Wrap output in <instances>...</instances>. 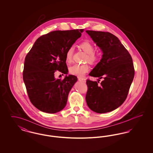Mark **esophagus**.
Masks as SVG:
<instances>
[{
	"instance_id": "34e87169",
	"label": "esophagus",
	"mask_w": 153,
	"mask_h": 153,
	"mask_svg": "<svg viewBox=\"0 0 153 153\" xmlns=\"http://www.w3.org/2000/svg\"><path fill=\"white\" fill-rule=\"evenodd\" d=\"M79 80L81 81H82L84 82H86V79L85 78H81V77H79Z\"/></svg>"
}]
</instances>
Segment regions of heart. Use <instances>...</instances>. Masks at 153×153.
Instances as JSON below:
<instances>
[{
	"instance_id": "b5f03b06",
	"label": "heart",
	"mask_w": 153,
	"mask_h": 153,
	"mask_svg": "<svg viewBox=\"0 0 153 153\" xmlns=\"http://www.w3.org/2000/svg\"><path fill=\"white\" fill-rule=\"evenodd\" d=\"M79 47L87 54L86 61L89 63L95 64L100 58V53L94 51V46L92 42L88 41L82 42L79 45ZM73 48H69L66 52L65 60L68 63H70L73 57ZM89 69L88 64H76L69 68V72L71 74L77 77H82L87 73Z\"/></svg>"
}]
</instances>
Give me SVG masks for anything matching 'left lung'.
Masks as SVG:
<instances>
[{"label": "left lung", "instance_id": "1", "mask_svg": "<svg viewBox=\"0 0 153 153\" xmlns=\"http://www.w3.org/2000/svg\"><path fill=\"white\" fill-rule=\"evenodd\" d=\"M86 32L103 53L100 61L89 74L103 80L100 84L98 81L87 80V104L96 113L109 112L120 107L127 97L135 74L132 59L114 34L92 30Z\"/></svg>", "mask_w": 153, "mask_h": 153}]
</instances>
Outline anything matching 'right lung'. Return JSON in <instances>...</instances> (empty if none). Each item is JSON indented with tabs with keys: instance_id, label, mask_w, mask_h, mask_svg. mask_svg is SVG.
Listing matches in <instances>:
<instances>
[{
	"instance_id": "1",
	"label": "right lung",
	"mask_w": 153,
	"mask_h": 153,
	"mask_svg": "<svg viewBox=\"0 0 153 153\" xmlns=\"http://www.w3.org/2000/svg\"><path fill=\"white\" fill-rule=\"evenodd\" d=\"M84 29L53 31L38 38L26 56L23 79L30 100L37 109L54 114L64 109L77 78L66 75L56 79L54 72L68 74L65 54Z\"/></svg>"
}]
</instances>
